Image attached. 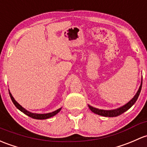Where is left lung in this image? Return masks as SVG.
<instances>
[{
    "label": "left lung",
    "mask_w": 147,
    "mask_h": 147,
    "mask_svg": "<svg viewBox=\"0 0 147 147\" xmlns=\"http://www.w3.org/2000/svg\"><path fill=\"white\" fill-rule=\"evenodd\" d=\"M142 83L141 85H140V88H139V90L137 91V94H135V96H134V98H132V100H130L127 103H126L125 106H122V107L119 108V109H115V110H111V111H106V110H101V109H96V108L92 107V106H89V108L92 112L96 114H98L99 115H102V116H105V117H116L118 115H121L123 114V113L125 112L128 110L129 109H130L132 106L134 105V103H135L136 101L138 98L139 95H140V92H141V89H142Z\"/></svg>",
    "instance_id": "8db88e82"
}]
</instances>
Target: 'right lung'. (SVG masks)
I'll use <instances>...</instances> for the list:
<instances>
[{
  "label": "right lung",
  "instance_id": "right-lung-1",
  "mask_svg": "<svg viewBox=\"0 0 147 147\" xmlns=\"http://www.w3.org/2000/svg\"><path fill=\"white\" fill-rule=\"evenodd\" d=\"M9 94H10V96L11 98V100L12 101V103H14L15 106L19 109L20 111H22V113H24V114H26L27 115L30 117V118H32L34 119H38V120H44V119H47L49 118H51V117L54 116L55 115H56L58 112H60V111L61 110V109H58V110L53 111L52 113H46V114H38V113H31L29 111H27L26 109H24V108H22L19 103H18L15 100V98H13V96H12V94H10V92H9Z\"/></svg>",
  "mask_w": 147,
  "mask_h": 147
}]
</instances>
